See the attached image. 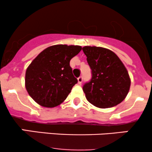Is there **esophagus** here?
Returning a JSON list of instances; mask_svg holds the SVG:
<instances>
[{"instance_id": "obj_1", "label": "esophagus", "mask_w": 152, "mask_h": 152, "mask_svg": "<svg viewBox=\"0 0 152 152\" xmlns=\"http://www.w3.org/2000/svg\"><path fill=\"white\" fill-rule=\"evenodd\" d=\"M82 81H83V77H82V76H79V77L78 78V84H81V83H82Z\"/></svg>"}]
</instances>
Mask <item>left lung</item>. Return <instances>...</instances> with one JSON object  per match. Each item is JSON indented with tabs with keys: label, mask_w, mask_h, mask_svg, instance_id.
Returning a JSON list of instances; mask_svg holds the SVG:
<instances>
[{
	"label": "left lung",
	"mask_w": 152,
	"mask_h": 152,
	"mask_svg": "<svg viewBox=\"0 0 152 152\" xmlns=\"http://www.w3.org/2000/svg\"><path fill=\"white\" fill-rule=\"evenodd\" d=\"M91 70V78L83 91L88 102L99 108H111L126 98L130 88L128 71L114 52L102 47L82 48Z\"/></svg>",
	"instance_id": "left-lung-1"
}]
</instances>
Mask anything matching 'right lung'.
<instances>
[{
  "label": "right lung",
  "mask_w": 152,
  "mask_h": 152,
  "mask_svg": "<svg viewBox=\"0 0 152 152\" xmlns=\"http://www.w3.org/2000/svg\"><path fill=\"white\" fill-rule=\"evenodd\" d=\"M79 46L55 45L43 50L31 62L26 72V88L36 103L55 107L67 98L77 83L70 61L81 51Z\"/></svg>",
  "instance_id": "right-lung-1"
}]
</instances>
